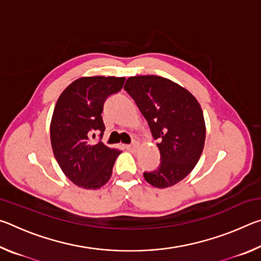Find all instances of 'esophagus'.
I'll return each mask as SVG.
<instances>
[{
    "instance_id": "esophagus-1",
    "label": "esophagus",
    "mask_w": 261,
    "mask_h": 261,
    "mask_svg": "<svg viewBox=\"0 0 261 261\" xmlns=\"http://www.w3.org/2000/svg\"><path fill=\"white\" fill-rule=\"evenodd\" d=\"M137 143H134V144H129V145H125V148L127 149V151H135V149L137 148Z\"/></svg>"
}]
</instances>
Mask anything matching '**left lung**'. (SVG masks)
<instances>
[{
  "label": "left lung",
  "instance_id": "1",
  "mask_svg": "<svg viewBox=\"0 0 261 261\" xmlns=\"http://www.w3.org/2000/svg\"><path fill=\"white\" fill-rule=\"evenodd\" d=\"M124 90L159 141L160 165L145 171V179L161 189L177 184L191 173L204 149L206 127L199 103L185 88L159 76L130 77Z\"/></svg>",
  "mask_w": 261,
  "mask_h": 261
}]
</instances>
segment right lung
Wrapping results in <instances>:
<instances>
[{"label":"right lung","mask_w":261,"mask_h":261,"mask_svg":"<svg viewBox=\"0 0 261 261\" xmlns=\"http://www.w3.org/2000/svg\"><path fill=\"white\" fill-rule=\"evenodd\" d=\"M125 78L84 77L65 88L57 100L50 124V140L57 163L78 187L99 189L108 182L121 151L101 141L105 131L103 105L122 90ZM99 134L96 143L91 138Z\"/></svg>","instance_id":"add662e5"}]
</instances>
